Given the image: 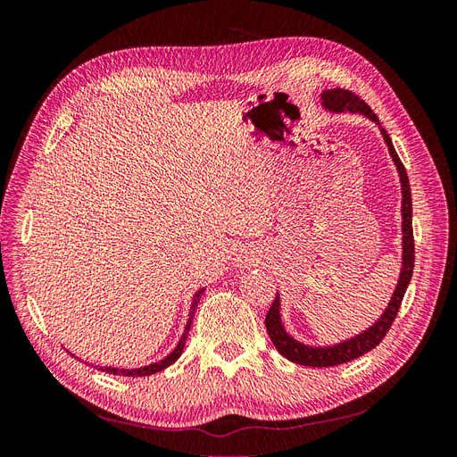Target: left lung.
Instances as JSON below:
<instances>
[{"instance_id": "8db88e82", "label": "left lung", "mask_w": 457, "mask_h": 457, "mask_svg": "<svg viewBox=\"0 0 457 457\" xmlns=\"http://www.w3.org/2000/svg\"><path fill=\"white\" fill-rule=\"evenodd\" d=\"M320 103L322 108L328 110V112L334 114H362L368 120L376 121L379 126L381 137L389 148V154L395 162V168L400 177V192H403V210H400V215H403V261H400V274H398V282L395 286V292L389 299V305L385 307L381 316L373 322L370 328H366L361 334H356L349 339L334 343V345H307L294 336L287 334V329L282 322V314H280V295L276 294V299L272 301V305L267 312L265 318V326L269 331V337L274 343L276 351H278L287 361H292L301 366H311V368H329V366H337L351 362L354 358L366 354L373 347H378L381 339L386 336L393 320L398 314L400 303H403V297L406 294V287L411 280V272H413V230H411V192H410V183H408V175L403 162H400L396 150L393 146V141L389 133H386L378 116L371 112V108L358 99L356 95H353L347 89H324L320 95Z\"/></svg>"}]
</instances>
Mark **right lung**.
<instances>
[{
  "instance_id": "1",
  "label": "right lung",
  "mask_w": 457,
  "mask_h": 457,
  "mask_svg": "<svg viewBox=\"0 0 457 457\" xmlns=\"http://www.w3.org/2000/svg\"><path fill=\"white\" fill-rule=\"evenodd\" d=\"M205 292V287H200L198 292L195 294V297H192V303H190V311H188V320H187V326H185V331L181 339H179V343L175 345V349L162 358V361L158 362H152V364H146V366H141V368H114V366H99V364H91L93 368L101 370V371H106V373H114V376H126V378H145V376H152V373H158L165 368H170L171 364H175L179 361V356L183 354V349H185V343H187V337H188V331H190V324H192V318H195V311L198 307L200 303V297L202 294ZM78 358V356H74ZM78 361H81V358H78Z\"/></svg>"
}]
</instances>
